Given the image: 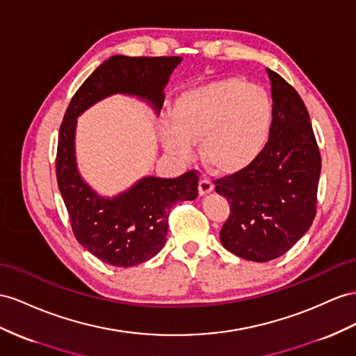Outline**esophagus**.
I'll use <instances>...</instances> for the list:
<instances>
[{
    "label": "esophagus",
    "instance_id": "34e87169",
    "mask_svg": "<svg viewBox=\"0 0 356 356\" xmlns=\"http://www.w3.org/2000/svg\"><path fill=\"white\" fill-rule=\"evenodd\" d=\"M212 189H213V185H212L211 180L202 179V180L198 181V193H200V195H206V194L211 193Z\"/></svg>",
    "mask_w": 356,
    "mask_h": 356
}]
</instances>
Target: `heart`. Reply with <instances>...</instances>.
I'll return each instance as SVG.
<instances>
[{
	"instance_id": "obj_1",
	"label": "heart",
	"mask_w": 356,
	"mask_h": 356,
	"mask_svg": "<svg viewBox=\"0 0 356 356\" xmlns=\"http://www.w3.org/2000/svg\"><path fill=\"white\" fill-rule=\"evenodd\" d=\"M273 108L263 88L241 78H227L181 93L162 123L163 147L172 156L189 159L193 143L202 140L200 154L218 175L250 167L265 149Z\"/></svg>"
}]
</instances>
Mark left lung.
<instances>
[{
    "label": "left lung",
    "instance_id": "8db88e82",
    "mask_svg": "<svg viewBox=\"0 0 356 356\" xmlns=\"http://www.w3.org/2000/svg\"><path fill=\"white\" fill-rule=\"evenodd\" d=\"M266 72L273 118L265 149L250 167L215 180V191L230 204L221 243L260 263L286 254L312 227L322 168L302 99L284 78Z\"/></svg>",
    "mask_w": 356,
    "mask_h": 356
}]
</instances>
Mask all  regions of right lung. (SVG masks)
<instances>
[{"mask_svg":"<svg viewBox=\"0 0 356 356\" xmlns=\"http://www.w3.org/2000/svg\"><path fill=\"white\" fill-rule=\"evenodd\" d=\"M181 57L114 56L78 88L58 132L57 184L76 241L95 257L117 268L147 261L165 245L171 207L198 195V175L176 179L147 176L113 198L97 195L79 176L75 159L76 117L111 95L145 99L156 113L163 104L171 72Z\"/></svg>","mask_w":356,"mask_h":356,"instance_id":"right-lung-1","label":"right lung"}]
</instances>
